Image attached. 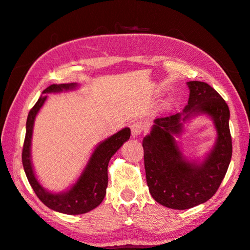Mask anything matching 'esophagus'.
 I'll return each instance as SVG.
<instances>
[{
  "instance_id": "1",
  "label": "esophagus",
  "mask_w": 250,
  "mask_h": 250,
  "mask_svg": "<svg viewBox=\"0 0 250 250\" xmlns=\"http://www.w3.org/2000/svg\"><path fill=\"white\" fill-rule=\"evenodd\" d=\"M146 129V123H143L142 121H137V122H134L133 124L131 125V131H132V135L135 137L137 135H140V134H142L144 131Z\"/></svg>"
}]
</instances>
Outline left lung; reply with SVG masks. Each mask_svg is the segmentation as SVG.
<instances>
[{
    "label": "left lung",
    "mask_w": 250,
    "mask_h": 250,
    "mask_svg": "<svg viewBox=\"0 0 250 250\" xmlns=\"http://www.w3.org/2000/svg\"><path fill=\"white\" fill-rule=\"evenodd\" d=\"M187 84L189 99L183 113L157 118L151 133L143 139L150 194L158 203L173 209L190 208L208 201L221 185L232 155L227 103L208 83L189 81ZM193 113L211 116L218 131L215 147L200 166L182 158L173 137L181 131V122Z\"/></svg>",
    "instance_id": "obj_1"
}]
</instances>
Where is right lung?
<instances>
[{
  "mask_svg": "<svg viewBox=\"0 0 250 250\" xmlns=\"http://www.w3.org/2000/svg\"><path fill=\"white\" fill-rule=\"evenodd\" d=\"M75 85H77L75 83L52 84L46 88L42 93L61 92L63 90L73 89ZM46 99V95L42 96L28 114L26 137H24L22 149V165L24 172H26L29 184L31 185L36 195L46 206H48L54 211L65 213V214H83V213L96 208L104 198L108 185V162L123 146V143L129 139L131 129L128 127L123 128L122 131L114 134L109 139L101 142L92 153L80 178L71 187L70 190L60 194L49 193L44 189V187H42L38 180L36 179L30 160V143L35 117Z\"/></svg>",
  "mask_w": 250,
  "mask_h": 250,
  "instance_id": "1",
  "label": "right lung"
}]
</instances>
